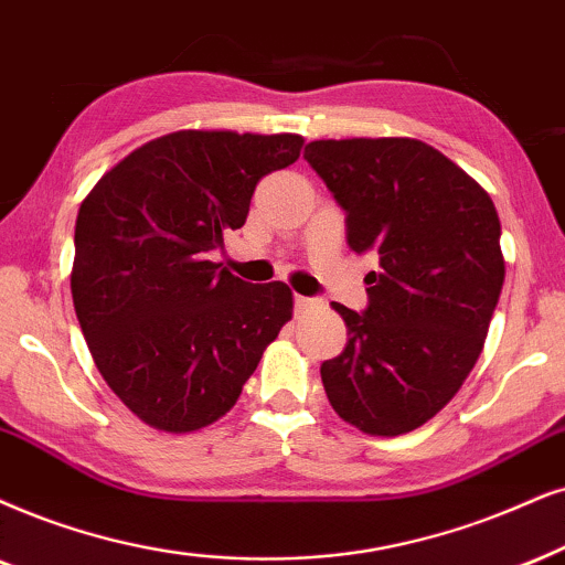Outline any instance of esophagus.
Here are the masks:
<instances>
[{"label":"esophagus","mask_w":565,"mask_h":565,"mask_svg":"<svg viewBox=\"0 0 565 565\" xmlns=\"http://www.w3.org/2000/svg\"><path fill=\"white\" fill-rule=\"evenodd\" d=\"M312 305H316V299L302 297V295H295V312H305L307 307H312Z\"/></svg>","instance_id":"1"}]
</instances>
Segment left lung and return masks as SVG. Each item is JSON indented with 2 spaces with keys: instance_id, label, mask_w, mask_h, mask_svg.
I'll list each match as a JSON object with an SVG mask.
<instances>
[{
  "instance_id": "left-lung-1",
  "label": "left lung",
  "mask_w": 565,
  "mask_h": 565,
  "mask_svg": "<svg viewBox=\"0 0 565 565\" xmlns=\"http://www.w3.org/2000/svg\"><path fill=\"white\" fill-rule=\"evenodd\" d=\"M305 161L347 213L354 253L377 255L344 352L320 365L328 402L367 435H402L451 402L482 352L503 289L488 192L412 138L312 140Z\"/></svg>"
}]
</instances>
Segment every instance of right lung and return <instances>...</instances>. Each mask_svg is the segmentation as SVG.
<instances>
[{
  "instance_id": "1",
  "label": "right lung",
  "mask_w": 565,
  "mask_h": 565,
  "mask_svg": "<svg viewBox=\"0 0 565 565\" xmlns=\"http://www.w3.org/2000/svg\"><path fill=\"white\" fill-rule=\"evenodd\" d=\"M299 135L182 130L98 180L75 221L73 302L98 373L146 425L192 433L237 404L291 318L287 284H247L211 253Z\"/></svg>"
}]
</instances>
